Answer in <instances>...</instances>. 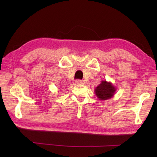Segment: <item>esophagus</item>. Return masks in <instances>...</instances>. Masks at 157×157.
<instances>
[{"label": "esophagus", "mask_w": 157, "mask_h": 157, "mask_svg": "<svg viewBox=\"0 0 157 157\" xmlns=\"http://www.w3.org/2000/svg\"><path fill=\"white\" fill-rule=\"evenodd\" d=\"M75 83L77 84H84L85 82L84 80H80V79H77L75 80Z\"/></svg>", "instance_id": "esophagus-1"}]
</instances>
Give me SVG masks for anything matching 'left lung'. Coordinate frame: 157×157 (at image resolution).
Segmentation results:
<instances>
[{
	"mask_svg": "<svg viewBox=\"0 0 157 157\" xmlns=\"http://www.w3.org/2000/svg\"><path fill=\"white\" fill-rule=\"evenodd\" d=\"M116 89L111 82L102 81L100 84L95 89V93L100 100H105L112 98Z\"/></svg>",
	"mask_w": 157,
	"mask_h": 157,
	"instance_id": "1",
	"label": "left lung"
}]
</instances>
